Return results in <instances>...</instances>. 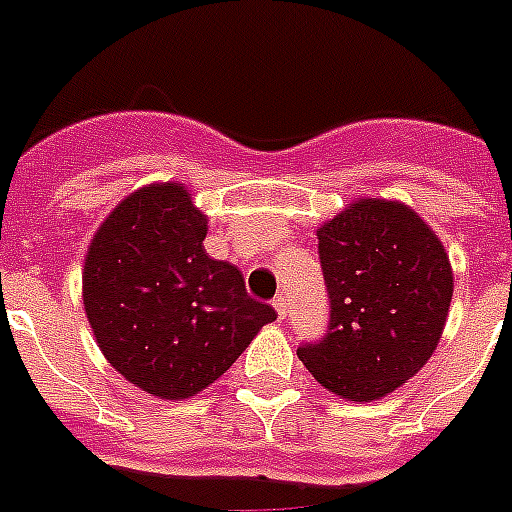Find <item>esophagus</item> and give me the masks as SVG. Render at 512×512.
<instances>
[{"instance_id": "34e87169", "label": "esophagus", "mask_w": 512, "mask_h": 512, "mask_svg": "<svg viewBox=\"0 0 512 512\" xmlns=\"http://www.w3.org/2000/svg\"><path fill=\"white\" fill-rule=\"evenodd\" d=\"M273 307H276L278 318H281V321H284V318H286V307H289V302H286L284 294H278V297L273 299Z\"/></svg>"}]
</instances>
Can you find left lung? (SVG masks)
Instances as JSON below:
<instances>
[{"label":"left lung","mask_w":512,"mask_h":512,"mask_svg":"<svg viewBox=\"0 0 512 512\" xmlns=\"http://www.w3.org/2000/svg\"><path fill=\"white\" fill-rule=\"evenodd\" d=\"M328 331L299 360L328 392L381 400L434 355L452 302L442 242L402 202L360 199L318 228Z\"/></svg>","instance_id":"left-lung-1"}]
</instances>
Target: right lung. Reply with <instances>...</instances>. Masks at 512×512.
<instances>
[{
  "label": "right lung",
  "instance_id": "obj_1",
  "mask_svg": "<svg viewBox=\"0 0 512 512\" xmlns=\"http://www.w3.org/2000/svg\"><path fill=\"white\" fill-rule=\"evenodd\" d=\"M207 218L181 184L126 197L91 239L83 307L102 355L160 400H186L236 363L276 310L207 255Z\"/></svg>",
  "mask_w": 512,
  "mask_h": 512
}]
</instances>
